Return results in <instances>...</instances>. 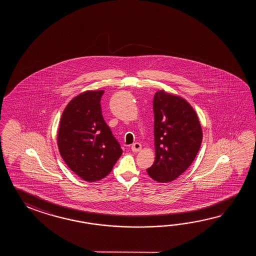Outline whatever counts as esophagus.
<instances>
[{"mask_svg": "<svg viewBox=\"0 0 256 256\" xmlns=\"http://www.w3.org/2000/svg\"><path fill=\"white\" fill-rule=\"evenodd\" d=\"M132 152H139L140 150L142 149L141 144H139V142H134V144H132Z\"/></svg>", "mask_w": 256, "mask_h": 256, "instance_id": "1", "label": "esophagus"}]
</instances>
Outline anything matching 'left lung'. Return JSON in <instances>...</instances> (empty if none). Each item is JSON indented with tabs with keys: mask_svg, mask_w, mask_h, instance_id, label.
<instances>
[{
	"mask_svg": "<svg viewBox=\"0 0 256 256\" xmlns=\"http://www.w3.org/2000/svg\"><path fill=\"white\" fill-rule=\"evenodd\" d=\"M152 109L156 160L146 171L152 180L168 183L194 161L202 144V126L185 98L163 90L154 94Z\"/></svg>",
	"mask_w": 256,
	"mask_h": 256,
	"instance_id": "1",
	"label": "left lung"
}]
</instances>
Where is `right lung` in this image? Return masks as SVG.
<instances>
[{
  "instance_id": "1",
  "label": "right lung",
  "mask_w": 256,
  "mask_h": 256,
  "mask_svg": "<svg viewBox=\"0 0 256 256\" xmlns=\"http://www.w3.org/2000/svg\"><path fill=\"white\" fill-rule=\"evenodd\" d=\"M104 90H87L66 105L58 132V146L66 166L82 180L94 182L110 172L122 150L102 114Z\"/></svg>"
}]
</instances>
